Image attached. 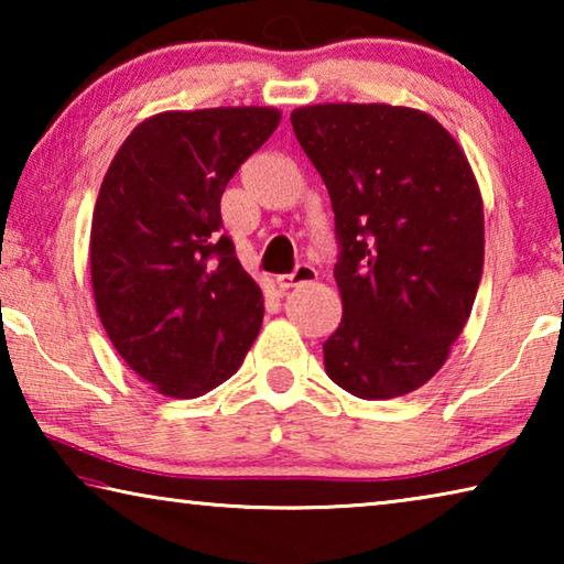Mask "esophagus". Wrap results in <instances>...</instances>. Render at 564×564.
<instances>
[{"label":"esophagus","instance_id":"esophagus-1","mask_svg":"<svg viewBox=\"0 0 564 564\" xmlns=\"http://www.w3.org/2000/svg\"><path fill=\"white\" fill-rule=\"evenodd\" d=\"M316 279H318V271L308 263H301L293 273L275 275V285H279L281 291H289V289H299V285H305V283H313Z\"/></svg>","mask_w":564,"mask_h":564}]
</instances>
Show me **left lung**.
<instances>
[{
    "label": "left lung",
    "instance_id": "1",
    "mask_svg": "<svg viewBox=\"0 0 564 564\" xmlns=\"http://www.w3.org/2000/svg\"><path fill=\"white\" fill-rule=\"evenodd\" d=\"M291 123L328 188L343 318L323 343L333 383L362 400L413 393L445 366L485 261L470 161L431 113L311 104Z\"/></svg>",
    "mask_w": 564,
    "mask_h": 564
}]
</instances>
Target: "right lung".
Listing matches in <instances>:
<instances>
[{"label":"right lung","mask_w":564,"mask_h":564,"mask_svg":"<svg viewBox=\"0 0 564 564\" xmlns=\"http://www.w3.org/2000/svg\"><path fill=\"white\" fill-rule=\"evenodd\" d=\"M281 123L273 107L161 111L111 159L91 216L101 326L123 362L166 398L231 378L263 323V293L221 228L238 166Z\"/></svg>","instance_id":"obj_1"}]
</instances>
